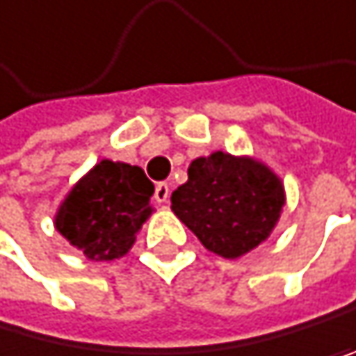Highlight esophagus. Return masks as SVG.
<instances>
[{
    "mask_svg": "<svg viewBox=\"0 0 356 356\" xmlns=\"http://www.w3.org/2000/svg\"><path fill=\"white\" fill-rule=\"evenodd\" d=\"M154 198H156V202H161V204L169 202V185H167V182H158L156 189H154Z\"/></svg>",
    "mask_w": 356,
    "mask_h": 356,
    "instance_id": "obj_1",
    "label": "esophagus"
}]
</instances>
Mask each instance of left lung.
<instances>
[{"mask_svg": "<svg viewBox=\"0 0 356 356\" xmlns=\"http://www.w3.org/2000/svg\"><path fill=\"white\" fill-rule=\"evenodd\" d=\"M171 211L207 251L238 259L266 242L286 204L282 178L255 156L213 152L191 161Z\"/></svg>", "mask_w": 356, "mask_h": 356, "instance_id": "obj_1", "label": "left lung"}]
</instances>
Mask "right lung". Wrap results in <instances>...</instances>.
Returning a JSON list of instances; mask_svg holds the SVG:
<instances>
[{"mask_svg":"<svg viewBox=\"0 0 356 356\" xmlns=\"http://www.w3.org/2000/svg\"><path fill=\"white\" fill-rule=\"evenodd\" d=\"M152 193L140 167L103 158L65 193L54 229L92 262H112L129 253L154 213Z\"/></svg>","mask_w":356,"mask_h":356,"instance_id":"obj_1","label":"right lung"}]
</instances>
